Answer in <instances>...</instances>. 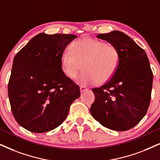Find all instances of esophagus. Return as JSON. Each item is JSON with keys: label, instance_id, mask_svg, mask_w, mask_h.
<instances>
[{"label": "esophagus", "instance_id": "esophagus-1", "mask_svg": "<svg viewBox=\"0 0 160 160\" xmlns=\"http://www.w3.org/2000/svg\"><path fill=\"white\" fill-rule=\"evenodd\" d=\"M80 92H83L85 91L88 90V88L86 86H81L80 87Z\"/></svg>", "mask_w": 160, "mask_h": 160}]
</instances>
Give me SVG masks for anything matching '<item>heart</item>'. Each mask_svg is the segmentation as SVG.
<instances>
[{
    "label": "heart",
    "instance_id": "obj_1",
    "mask_svg": "<svg viewBox=\"0 0 160 160\" xmlns=\"http://www.w3.org/2000/svg\"><path fill=\"white\" fill-rule=\"evenodd\" d=\"M71 51L60 55L62 72L69 78H75L82 66L84 72L78 77V83H105L111 80L120 62V53L116 46L102 40L84 37L74 41Z\"/></svg>",
    "mask_w": 160,
    "mask_h": 160
}]
</instances>
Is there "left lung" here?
<instances>
[{"mask_svg": "<svg viewBox=\"0 0 160 160\" xmlns=\"http://www.w3.org/2000/svg\"><path fill=\"white\" fill-rule=\"evenodd\" d=\"M118 48L120 62L106 84L93 88L95 100L90 108L92 117L106 128L124 131L138 124L150 105L153 72L145 52L120 31L100 34Z\"/></svg>", "mask_w": 160, "mask_h": 160, "instance_id": "obj_1", "label": "left lung"}]
</instances>
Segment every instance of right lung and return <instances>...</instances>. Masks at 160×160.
<instances>
[{"mask_svg":"<svg viewBox=\"0 0 160 160\" xmlns=\"http://www.w3.org/2000/svg\"><path fill=\"white\" fill-rule=\"evenodd\" d=\"M77 37L38 34L14 58L8 94L15 120L26 130L43 133L56 128L80 97V88L63 74L60 61Z\"/></svg>","mask_w":160,"mask_h":160,"instance_id":"right-lung-1","label":"right lung"}]
</instances>
